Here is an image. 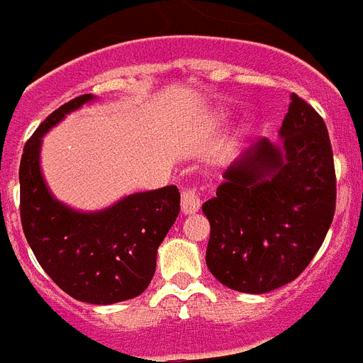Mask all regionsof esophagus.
<instances>
[{"label": "esophagus", "instance_id": "1", "mask_svg": "<svg viewBox=\"0 0 363 363\" xmlns=\"http://www.w3.org/2000/svg\"><path fill=\"white\" fill-rule=\"evenodd\" d=\"M199 191L196 186H186L182 188V197H181V211L184 214H194V212L199 211Z\"/></svg>", "mask_w": 363, "mask_h": 363}]
</instances>
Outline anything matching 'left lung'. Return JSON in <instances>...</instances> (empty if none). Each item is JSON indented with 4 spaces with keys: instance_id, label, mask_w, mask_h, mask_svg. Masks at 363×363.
<instances>
[{
    "instance_id": "8db88e82",
    "label": "left lung",
    "mask_w": 363,
    "mask_h": 363,
    "mask_svg": "<svg viewBox=\"0 0 363 363\" xmlns=\"http://www.w3.org/2000/svg\"><path fill=\"white\" fill-rule=\"evenodd\" d=\"M259 140L203 203L207 267L220 284L261 294L293 281L325 242L335 212V167L323 117L298 95L279 130Z\"/></svg>"
}]
</instances>
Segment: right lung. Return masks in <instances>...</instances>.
<instances>
[{
    "label": "right lung",
    "instance_id": "1",
    "mask_svg": "<svg viewBox=\"0 0 363 363\" xmlns=\"http://www.w3.org/2000/svg\"><path fill=\"white\" fill-rule=\"evenodd\" d=\"M91 99L69 100L26 141L20 160V220L38 264L55 285L72 298L106 306L134 298L149 287L156 250L181 211V194L177 186L141 191L95 214L72 211L50 196L38 167L40 138Z\"/></svg>",
    "mask_w": 363,
    "mask_h": 363
}]
</instances>
